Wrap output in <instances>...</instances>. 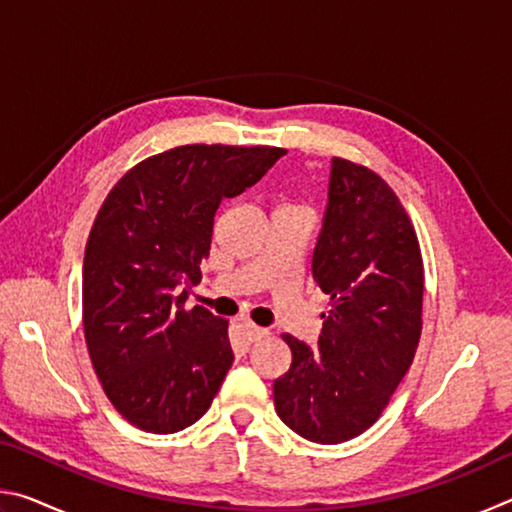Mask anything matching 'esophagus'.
Wrapping results in <instances>:
<instances>
[{
    "label": "esophagus",
    "instance_id": "obj_1",
    "mask_svg": "<svg viewBox=\"0 0 512 512\" xmlns=\"http://www.w3.org/2000/svg\"><path fill=\"white\" fill-rule=\"evenodd\" d=\"M268 332L264 327H257L253 323H239L235 327V341L241 345H250L255 341H262Z\"/></svg>",
    "mask_w": 512,
    "mask_h": 512
}]
</instances>
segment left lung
I'll use <instances>...</instances> for the list:
<instances>
[{"instance_id": "8db88e82", "label": "left lung", "mask_w": 512, "mask_h": 512, "mask_svg": "<svg viewBox=\"0 0 512 512\" xmlns=\"http://www.w3.org/2000/svg\"><path fill=\"white\" fill-rule=\"evenodd\" d=\"M311 273L329 296L318 345L291 334V368L275 379L280 420L339 445L377 422L413 363L422 334L424 268L400 198L375 171L334 158Z\"/></svg>"}]
</instances>
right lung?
Wrapping results in <instances>:
<instances>
[{
	"instance_id": "obj_1",
	"label": "right lung",
	"mask_w": 512,
	"mask_h": 512,
	"mask_svg": "<svg viewBox=\"0 0 512 512\" xmlns=\"http://www.w3.org/2000/svg\"><path fill=\"white\" fill-rule=\"evenodd\" d=\"M284 153L176 146L128 169L103 201L83 259L85 343L108 400L137 429L176 433L219 393L235 361L228 320L185 300L223 198L253 187Z\"/></svg>"
}]
</instances>
